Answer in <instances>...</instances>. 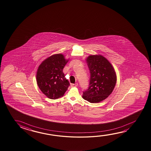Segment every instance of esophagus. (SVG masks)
<instances>
[{"label": "esophagus", "mask_w": 151, "mask_h": 151, "mask_svg": "<svg viewBox=\"0 0 151 151\" xmlns=\"http://www.w3.org/2000/svg\"><path fill=\"white\" fill-rule=\"evenodd\" d=\"M70 86H71V87H77L78 86V84H77V83H75V84H71Z\"/></svg>", "instance_id": "obj_1"}]
</instances>
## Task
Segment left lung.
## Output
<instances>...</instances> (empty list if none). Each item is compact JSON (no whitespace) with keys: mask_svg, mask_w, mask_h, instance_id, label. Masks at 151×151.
Returning <instances> with one entry per match:
<instances>
[{"mask_svg":"<svg viewBox=\"0 0 151 151\" xmlns=\"http://www.w3.org/2000/svg\"><path fill=\"white\" fill-rule=\"evenodd\" d=\"M91 73L89 87L83 98L91 103L104 101L113 91L117 81L113 65L101 55H91L86 59Z\"/></svg>","mask_w":151,"mask_h":151,"instance_id":"1","label":"left lung"}]
</instances>
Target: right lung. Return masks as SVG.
<instances>
[{"label": "right lung", "instance_id": "right-lung-1", "mask_svg": "<svg viewBox=\"0 0 151 151\" xmlns=\"http://www.w3.org/2000/svg\"><path fill=\"white\" fill-rule=\"evenodd\" d=\"M69 60L62 54L52 55L38 67L37 85L42 93L50 99L62 97L70 85L63 73V68Z\"/></svg>", "mask_w": 151, "mask_h": 151}]
</instances>
